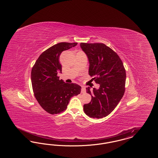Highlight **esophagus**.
<instances>
[{
	"label": "esophagus",
	"instance_id": "34e87169",
	"mask_svg": "<svg viewBox=\"0 0 158 158\" xmlns=\"http://www.w3.org/2000/svg\"><path fill=\"white\" fill-rule=\"evenodd\" d=\"M81 92H82V93H85V92H86V88H85L84 86H82Z\"/></svg>",
	"mask_w": 158,
	"mask_h": 158
}]
</instances>
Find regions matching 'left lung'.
<instances>
[{"mask_svg":"<svg viewBox=\"0 0 158 158\" xmlns=\"http://www.w3.org/2000/svg\"><path fill=\"white\" fill-rule=\"evenodd\" d=\"M80 45L89 60V75L100 85L92 92L89 87L86 89L92 99L83 105V110L91 118H101L111 113L123 98L126 70L118 55L104 44L81 43Z\"/></svg>","mask_w":158,"mask_h":158,"instance_id":"left-lung-1","label":"left lung"}]
</instances>
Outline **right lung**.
I'll return each instance as SVG.
<instances>
[{"label":"right lung","instance_id":"right-lung-1","mask_svg":"<svg viewBox=\"0 0 158 158\" xmlns=\"http://www.w3.org/2000/svg\"><path fill=\"white\" fill-rule=\"evenodd\" d=\"M77 44L63 42L53 45L39 56L32 69L31 83L34 96L41 106L51 114L66 110L70 98L81 93L79 85L65 83L57 76L58 73H61V53Z\"/></svg>","mask_w":158,"mask_h":158}]
</instances>
